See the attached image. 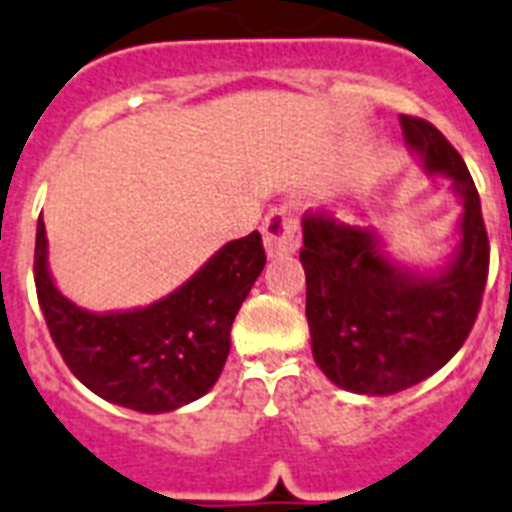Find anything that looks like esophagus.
<instances>
[{"label": "esophagus", "mask_w": 512, "mask_h": 512, "mask_svg": "<svg viewBox=\"0 0 512 512\" xmlns=\"http://www.w3.org/2000/svg\"><path fill=\"white\" fill-rule=\"evenodd\" d=\"M263 239L270 257L296 252L302 244V231H299V221H296L294 213L286 208L270 210L263 223Z\"/></svg>", "instance_id": "1"}]
</instances>
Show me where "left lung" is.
<instances>
[{
	"label": "left lung",
	"instance_id": "8db88e82",
	"mask_svg": "<svg viewBox=\"0 0 512 512\" xmlns=\"http://www.w3.org/2000/svg\"><path fill=\"white\" fill-rule=\"evenodd\" d=\"M406 143L463 195L461 247L442 276L414 278L388 263L377 239L330 213L307 210L299 260L317 367L338 388L388 395L427 380L466 343L482 309L489 236L461 153L427 119L401 117Z\"/></svg>",
	"mask_w": 512,
	"mask_h": 512
}]
</instances>
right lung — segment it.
<instances>
[{
	"instance_id": "add662e5",
	"label": "right lung",
	"mask_w": 512,
	"mask_h": 512,
	"mask_svg": "<svg viewBox=\"0 0 512 512\" xmlns=\"http://www.w3.org/2000/svg\"><path fill=\"white\" fill-rule=\"evenodd\" d=\"M265 260L263 239L252 231L226 244L161 302L90 315L51 283L44 221H38L33 278L51 341L72 375L117 406L161 414L197 401L216 385L229 356L231 322Z\"/></svg>"
}]
</instances>
